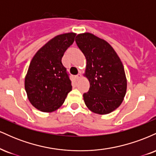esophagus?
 Instances as JSON below:
<instances>
[{
	"label": "esophagus",
	"mask_w": 156,
	"mask_h": 156,
	"mask_svg": "<svg viewBox=\"0 0 156 156\" xmlns=\"http://www.w3.org/2000/svg\"><path fill=\"white\" fill-rule=\"evenodd\" d=\"M76 78L77 80H79L80 78H81V74H80V73H78V74L76 76Z\"/></svg>",
	"instance_id": "34e87169"
}]
</instances>
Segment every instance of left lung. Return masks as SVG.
<instances>
[{
	"label": "left lung",
	"mask_w": 156,
	"mask_h": 156,
	"mask_svg": "<svg viewBox=\"0 0 156 156\" xmlns=\"http://www.w3.org/2000/svg\"><path fill=\"white\" fill-rule=\"evenodd\" d=\"M76 42L87 59L84 76L90 83L83 95L84 103L95 114H109L121 105L126 94L123 64L114 48L92 34H78Z\"/></svg>",
	"instance_id": "left-lung-1"
}]
</instances>
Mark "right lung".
I'll return each mask as SVG.
<instances>
[{"mask_svg":"<svg viewBox=\"0 0 156 156\" xmlns=\"http://www.w3.org/2000/svg\"><path fill=\"white\" fill-rule=\"evenodd\" d=\"M76 35L70 32L53 37L36 53L30 63L25 78V89L31 105L41 112L57 110L72 90L62 58Z\"/></svg>","mask_w":156,"mask_h":156,"instance_id":"add662e5","label":"right lung"}]
</instances>
